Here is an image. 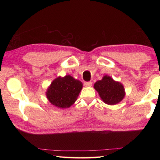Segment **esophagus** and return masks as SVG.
<instances>
[{
  "mask_svg": "<svg viewBox=\"0 0 160 160\" xmlns=\"http://www.w3.org/2000/svg\"><path fill=\"white\" fill-rule=\"evenodd\" d=\"M91 85H92V83L91 81L85 82V83H84V86L85 87H91Z\"/></svg>",
  "mask_w": 160,
  "mask_h": 160,
  "instance_id": "34e87169",
  "label": "esophagus"
}]
</instances>
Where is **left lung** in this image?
I'll use <instances>...</instances> for the list:
<instances>
[{"label": "left lung", "mask_w": 160, "mask_h": 160, "mask_svg": "<svg viewBox=\"0 0 160 160\" xmlns=\"http://www.w3.org/2000/svg\"><path fill=\"white\" fill-rule=\"evenodd\" d=\"M93 88L98 92L101 100L109 105L119 103L125 95L123 84L107 75H104L101 80L96 81Z\"/></svg>", "instance_id": "left-lung-1"}]
</instances>
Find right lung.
I'll return each instance as SVG.
<instances>
[{"label": "right lung", "instance_id": "1", "mask_svg": "<svg viewBox=\"0 0 160 160\" xmlns=\"http://www.w3.org/2000/svg\"><path fill=\"white\" fill-rule=\"evenodd\" d=\"M83 88V83L79 80L67 75L58 77L48 87L46 96L49 102L61 109L69 108L77 99Z\"/></svg>", "mask_w": 160, "mask_h": 160}]
</instances>
